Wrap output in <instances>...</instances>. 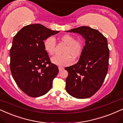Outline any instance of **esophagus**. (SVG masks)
I'll list each match as a JSON object with an SVG mask.
<instances>
[{"instance_id":"1","label":"esophagus","mask_w":123,"mask_h":123,"mask_svg":"<svg viewBox=\"0 0 123 123\" xmlns=\"http://www.w3.org/2000/svg\"><path fill=\"white\" fill-rule=\"evenodd\" d=\"M63 69H64V68H62V67H58V70H59V71H62V70H63Z\"/></svg>"}]
</instances>
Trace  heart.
<instances>
[{"mask_svg": "<svg viewBox=\"0 0 123 123\" xmlns=\"http://www.w3.org/2000/svg\"><path fill=\"white\" fill-rule=\"evenodd\" d=\"M60 40L66 44L63 51V55H57L51 58V62L60 66H65L71 65L73 59L77 58L83 53L84 45L82 41L75 39L74 36L70 34H65L60 37ZM55 40L54 37H47L44 42V49L49 55H52L55 53Z\"/></svg>", "mask_w": 123, "mask_h": 123, "instance_id": "1", "label": "heart"}]
</instances>
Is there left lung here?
I'll list each match as a JSON object with an SVG mask.
<instances>
[{
	"instance_id": "1",
	"label": "left lung",
	"mask_w": 123,
	"mask_h": 123,
	"mask_svg": "<svg viewBox=\"0 0 123 123\" xmlns=\"http://www.w3.org/2000/svg\"><path fill=\"white\" fill-rule=\"evenodd\" d=\"M66 32L80 34L86 40V45L78 62L65 68L68 74L66 91L76 98H87L98 91L107 75L109 60L107 39L97 30L88 26Z\"/></svg>"
}]
</instances>
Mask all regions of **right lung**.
Returning a JSON list of instances; mask_svg holds the SVG:
<instances>
[{
	"label": "right lung",
	"instance_id": "add662e5",
	"mask_svg": "<svg viewBox=\"0 0 123 123\" xmlns=\"http://www.w3.org/2000/svg\"><path fill=\"white\" fill-rule=\"evenodd\" d=\"M59 32L32 24L24 26L13 37L9 52L11 73L21 91L30 97L46 94L58 74V67L50 62L43 41Z\"/></svg>",
	"mask_w": 123,
	"mask_h": 123
}]
</instances>
